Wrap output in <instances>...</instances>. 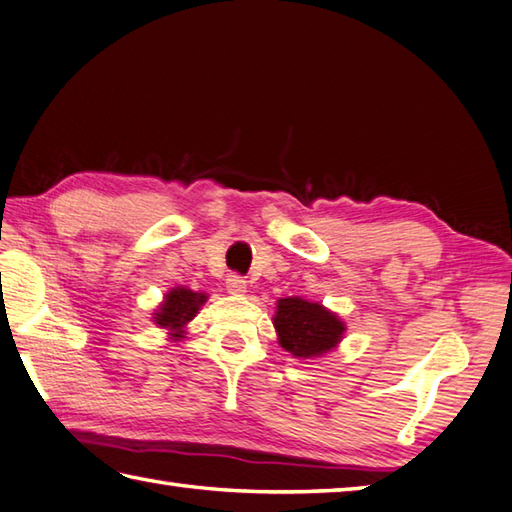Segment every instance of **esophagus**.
Segmentation results:
<instances>
[{
	"instance_id": "esophagus-1",
	"label": "esophagus",
	"mask_w": 512,
	"mask_h": 512,
	"mask_svg": "<svg viewBox=\"0 0 512 512\" xmlns=\"http://www.w3.org/2000/svg\"><path fill=\"white\" fill-rule=\"evenodd\" d=\"M227 291H229V294H234V296H243L247 291L245 278L238 276V274H229L227 276Z\"/></svg>"
}]
</instances>
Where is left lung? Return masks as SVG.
<instances>
[{
	"mask_svg": "<svg viewBox=\"0 0 512 512\" xmlns=\"http://www.w3.org/2000/svg\"><path fill=\"white\" fill-rule=\"evenodd\" d=\"M274 327L280 347L302 360H316L336 349L347 329L333 311L298 296L276 302Z\"/></svg>",
	"mask_w": 512,
	"mask_h": 512,
	"instance_id": "left-lung-1",
	"label": "left lung"
}]
</instances>
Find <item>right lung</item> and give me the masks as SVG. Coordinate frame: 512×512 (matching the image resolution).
I'll return each mask as SVG.
<instances>
[{"label":"right lung","instance_id":"obj_1","mask_svg":"<svg viewBox=\"0 0 512 512\" xmlns=\"http://www.w3.org/2000/svg\"><path fill=\"white\" fill-rule=\"evenodd\" d=\"M207 302V294H201V291H192L187 287H174L165 294V300L159 305V309L154 311V322L161 329L170 331L172 340L183 338L185 325L194 316L198 314Z\"/></svg>","mask_w":512,"mask_h":512}]
</instances>
